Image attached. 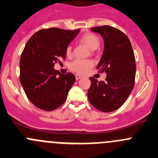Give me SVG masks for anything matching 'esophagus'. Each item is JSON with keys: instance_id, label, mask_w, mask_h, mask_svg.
<instances>
[{"instance_id": "34e87169", "label": "esophagus", "mask_w": 158, "mask_h": 158, "mask_svg": "<svg viewBox=\"0 0 158 158\" xmlns=\"http://www.w3.org/2000/svg\"><path fill=\"white\" fill-rule=\"evenodd\" d=\"M81 78H82V76H81L80 75H78V74L76 75V80H79V79H80Z\"/></svg>"}]
</instances>
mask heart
<instances>
[{
  "mask_svg": "<svg viewBox=\"0 0 158 158\" xmlns=\"http://www.w3.org/2000/svg\"><path fill=\"white\" fill-rule=\"evenodd\" d=\"M80 42L86 45L90 50L97 49L100 45V40L99 37L93 33L84 34L80 38ZM67 56H70L72 52V48L68 46L66 48ZM93 65V62L89 59H76L70 64V69L75 73L82 74L88 71Z\"/></svg>",
  "mask_w": 158,
  "mask_h": 158,
  "instance_id": "obj_1",
  "label": "heart"
}]
</instances>
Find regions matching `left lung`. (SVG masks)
Listing matches in <instances>:
<instances>
[{
    "label": "left lung",
    "instance_id": "1",
    "mask_svg": "<svg viewBox=\"0 0 158 158\" xmlns=\"http://www.w3.org/2000/svg\"><path fill=\"white\" fill-rule=\"evenodd\" d=\"M91 31L103 38V53L96 69L106 77L99 82L89 78V101L99 111H114L124 103L134 89L136 62L132 45L123 32L111 26L95 27Z\"/></svg>",
    "mask_w": 158,
    "mask_h": 158
}]
</instances>
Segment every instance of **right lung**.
<instances>
[{"label": "right lung", "instance_id": "add662e5", "mask_svg": "<svg viewBox=\"0 0 158 158\" xmlns=\"http://www.w3.org/2000/svg\"><path fill=\"white\" fill-rule=\"evenodd\" d=\"M75 31L52 27L34 34L20 59V81L29 100L41 110L52 111L65 102L76 77L54 69L66 57V48L77 36Z\"/></svg>", "mask_w": 158, "mask_h": 158}]
</instances>
